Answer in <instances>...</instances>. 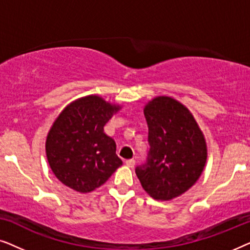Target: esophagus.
I'll use <instances>...</instances> for the list:
<instances>
[{
	"instance_id": "1",
	"label": "esophagus",
	"mask_w": 250,
	"mask_h": 250,
	"mask_svg": "<svg viewBox=\"0 0 250 250\" xmlns=\"http://www.w3.org/2000/svg\"><path fill=\"white\" fill-rule=\"evenodd\" d=\"M125 164H126V166L129 167V168H133V167L135 166V160L134 159H128V160H126Z\"/></svg>"
}]
</instances>
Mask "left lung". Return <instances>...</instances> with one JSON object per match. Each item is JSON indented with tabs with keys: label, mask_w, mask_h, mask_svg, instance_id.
Returning a JSON list of instances; mask_svg holds the SVG:
<instances>
[{
	"label": "left lung",
	"mask_w": 250,
	"mask_h": 250,
	"mask_svg": "<svg viewBox=\"0 0 250 250\" xmlns=\"http://www.w3.org/2000/svg\"><path fill=\"white\" fill-rule=\"evenodd\" d=\"M143 112L150 151L135 173L150 197L172 200L199 180L207 162L206 139L189 109L172 97L151 99Z\"/></svg>",
	"instance_id": "8db88e82"
}]
</instances>
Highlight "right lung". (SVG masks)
Segmentation results:
<instances>
[{"mask_svg": "<svg viewBox=\"0 0 250 250\" xmlns=\"http://www.w3.org/2000/svg\"><path fill=\"white\" fill-rule=\"evenodd\" d=\"M122 105L98 94L76 99L67 104L47 133L46 158L61 183L87 193L101 187L119 166L114 139L104 126Z\"/></svg>", "mask_w": 250, "mask_h": 250, "instance_id": "right-lung-1", "label": "right lung"}]
</instances>
